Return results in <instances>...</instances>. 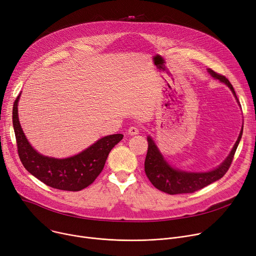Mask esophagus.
Here are the masks:
<instances>
[{
	"label": "esophagus",
	"instance_id": "esophagus-1",
	"mask_svg": "<svg viewBox=\"0 0 256 256\" xmlns=\"http://www.w3.org/2000/svg\"><path fill=\"white\" fill-rule=\"evenodd\" d=\"M128 135L130 136H134V135H137V134H139V128L138 126H130L128 130Z\"/></svg>",
	"mask_w": 256,
	"mask_h": 256
}]
</instances>
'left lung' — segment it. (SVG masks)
Here are the masks:
<instances>
[{
    "instance_id": "8db88e82",
    "label": "left lung",
    "mask_w": 256,
    "mask_h": 256,
    "mask_svg": "<svg viewBox=\"0 0 256 256\" xmlns=\"http://www.w3.org/2000/svg\"><path fill=\"white\" fill-rule=\"evenodd\" d=\"M208 72L214 78L219 80L220 82L224 83L228 88H230L236 102H238L236 91L230 80H228L224 76L214 72L210 68H208ZM242 135H243V126H242L238 140L236 141L230 154H228V156L217 168L206 172H189L172 167L165 160L163 154H160L152 138L148 136L147 137L148 150H147L144 163L146 176L156 189L170 195L193 193L195 191H198L224 176V174L230 167L234 156L238 148V145L240 141Z\"/></svg>"
}]
</instances>
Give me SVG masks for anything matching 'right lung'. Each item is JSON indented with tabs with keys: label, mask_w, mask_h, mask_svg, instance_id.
<instances>
[{
	"label": "right lung",
	"mask_w": 256,
	"mask_h": 256,
	"mask_svg": "<svg viewBox=\"0 0 256 256\" xmlns=\"http://www.w3.org/2000/svg\"><path fill=\"white\" fill-rule=\"evenodd\" d=\"M13 104L12 122L14 128L18 152L24 167L40 182L54 189L80 191L91 184L104 169L111 150L122 140V134L106 136L76 156L56 158L39 154L24 136L18 119V100Z\"/></svg>",
	"instance_id": "obj_1"
}]
</instances>
